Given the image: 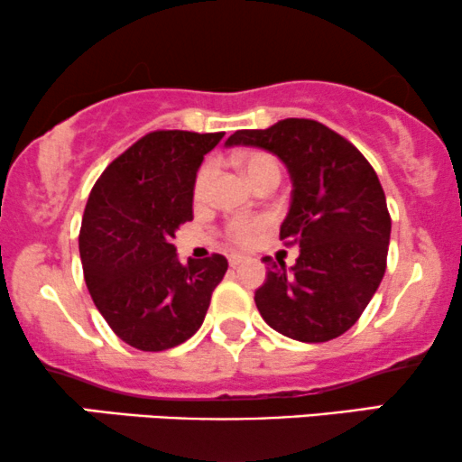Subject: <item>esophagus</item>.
Masks as SVG:
<instances>
[{"label":"esophagus","mask_w":462,"mask_h":462,"mask_svg":"<svg viewBox=\"0 0 462 462\" xmlns=\"http://www.w3.org/2000/svg\"><path fill=\"white\" fill-rule=\"evenodd\" d=\"M246 261V257H242V254H229V265L231 267H237L240 263H244Z\"/></svg>","instance_id":"1"}]
</instances>
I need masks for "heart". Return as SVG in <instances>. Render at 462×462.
Returning <instances> with one entry per match:
<instances>
[{
	"label": "heart",
	"mask_w": 462,
	"mask_h": 462,
	"mask_svg": "<svg viewBox=\"0 0 462 462\" xmlns=\"http://www.w3.org/2000/svg\"><path fill=\"white\" fill-rule=\"evenodd\" d=\"M240 167L246 178L253 181V186H259L265 180H281V162L276 161V156L267 152H248L240 158ZM214 175V162L201 164V169L197 171L195 186H192V195L197 201L208 195L209 181ZM265 226L263 218H231L225 225V236L226 240L236 246H248L253 242V237Z\"/></svg>",
	"instance_id": "obj_1"
}]
</instances>
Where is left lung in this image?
I'll return each mask as SVG.
<instances>
[{
	"label": "left lung",
	"mask_w": 462,
	"mask_h": 462,
	"mask_svg": "<svg viewBox=\"0 0 462 462\" xmlns=\"http://www.w3.org/2000/svg\"><path fill=\"white\" fill-rule=\"evenodd\" d=\"M226 145L276 153L291 175L281 240L298 244L287 270L267 265L254 304L270 328L300 343L338 338L360 319L388 261L392 220L370 162L315 119L289 117L265 130H237Z\"/></svg>",
	"instance_id": "1"
}]
</instances>
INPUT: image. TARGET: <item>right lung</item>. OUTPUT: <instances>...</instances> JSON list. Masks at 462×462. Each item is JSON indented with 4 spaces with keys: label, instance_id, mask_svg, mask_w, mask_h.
Wrapping results in <instances>:
<instances>
[{
    "label": "right lung",
    "instance_id": "obj_1",
    "mask_svg": "<svg viewBox=\"0 0 462 462\" xmlns=\"http://www.w3.org/2000/svg\"><path fill=\"white\" fill-rule=\"evenodd\" d=\"M225 133L156 130L102 171L85 205L79 253L96 309L141 351L178 346L201 328L226 259L175 253V231L192 220V186L203 156Z\"/></svg>",
    "mask_w": 462,
    "mask_h": 462
}]
</instances>
